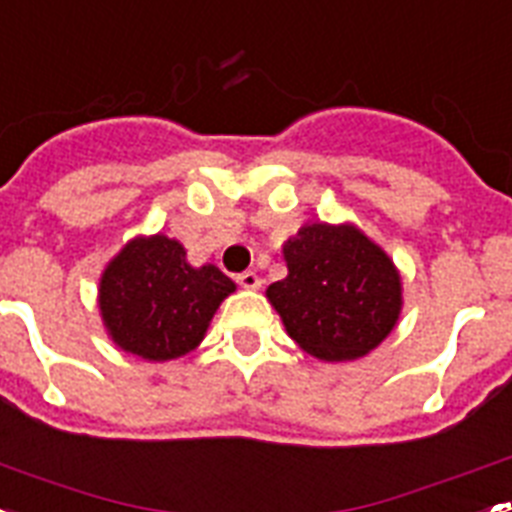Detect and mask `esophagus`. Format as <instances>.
<instances>
[{
  "label": "esophagus",
  "instance_id": "obj_1",
  "mask_svg": "<svg viewBox=\"0 0 512 512\" xmlns=\"http://www.w3.org/2000/svg\"><path fill=\"white\" fill-rule=\"evenodd\" d=\"M238 285L248 287V290H256V287H261V277L253 269H246V272L238 274Z\"/></svg>",
  "mask_w": 512,
  "mask_h": 512
}]
</instances>
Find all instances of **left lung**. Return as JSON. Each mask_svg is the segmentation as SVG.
Here are the masks:
<instances>
[{"label": "left lung", "instance_id": "8db88e82", "mask_svg": "<svg viewBox=\"0 0 512 512\" xmlns=\"http://www.w3.org/2000/svg\"><path fill=\"white\" fill-rule=\"evenodd\" d=\"M287 277L266 295L287 335L322 361H353L390 335L400 277L387 253L356 227L306 225L285 243Z\"/></svg>", "mask_w": 512, "mask_h": 512}]
</instances>
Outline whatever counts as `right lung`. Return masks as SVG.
Returning <instances> with one entry per match:
<instances>
[{"mask_svg":"<svg viewBox=\"0 0 512 512\" xmlns=\"http://www.w3.org/2000/svg\"><path fill=\"white\" fill-rule=\"evenodd\" d=\"M235 290L214 264L190 266L177 240L138 238L101 277L99 306L112 340L146 361L185 356Z\"/></svg>","mask_w":512,"mask_h":512,"instance_id":"add662e5","label":"right lung"}]
</instances>
